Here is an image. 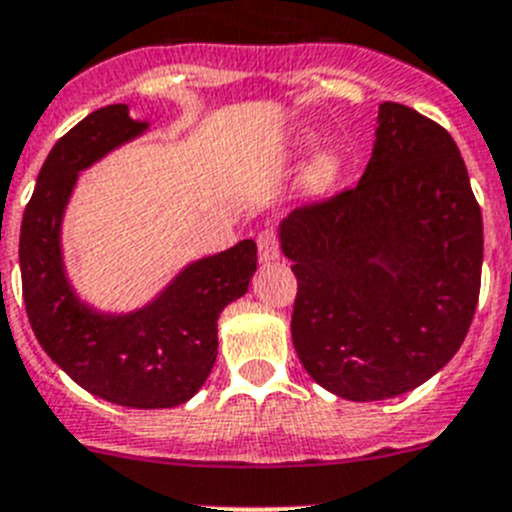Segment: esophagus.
I'll list each match as a JSON object with an SVG mask.
<instances>
[{"mask_svg": "<svg viewBox=\"0 0 512 512\" xmlns=\"http://www.w3.org/2000/svg\"><path fill=\"white\" fill-rule=\"evenodd\" d=\"M256 244H258V258H261L263 263L276 261V258L281 256V244H278V234L273 229L261 231L256 239Z\"/></svg>", "mask_w": 512, "mask_h": 512, "instance_id": "obj_1", "label": "esophagus"}]
</instances>
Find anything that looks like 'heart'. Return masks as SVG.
Masks as SVG:
<instances>
[{"label":"heart","mask_w":512,"mask_h":512,"mask_svg":"<svg viewBox=\"0 0 512 512\" xmlns=\"http://www.w3.org/2000/svg\"><path fill=\"white\" fill-rule=\"evenodd\" d=\"M313 146V134H301L296 141H293V151L296 154H303ZM341 176V159H338L333 151H323L316 159L311 161L306 174V184L311 186L313 191H323L328 186L336 184V179Z\"/></svg>","instance_id":"heart-1"}]
</instances>
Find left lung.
I'll return each instance as SVG.
<instances>
[{
  "label": "left lung",
  "mask_w": 512,
  "mask_h": 512,
  "mask_svg": "<svg viewBox=\"0 0 512 512\" xmlns=\"http://www.w3.org/2000/svg\"><path fill=\"white\" fill-rule=\"evenodd\" d=\"M278 236L298 278L293 346L326 391L401 396L465 341L483 216L453 136L411 106L383 101L356 189L293 209Z\"/></svg>",
  "instance_id": "8db88e82"
}]
</instances>
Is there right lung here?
Here are the masks:
<instances>
[{
    "label": "right lung",
    "instance_id": "1",
    "mask_svg": "<svg viewBox=\"0 0 512 512\" xmlns=\"http://www.w3.org/2000/svg\"><path fill=\"white\" fill-rule=\"evenodd\" d=\"M149 129L129 106L91 111L49 151L24 209L19 268L39 346L74 383L126 408H174L199 393L219 353V313L249 291L256 244L239 241L181 268L146 306L104 313L64 268L62 221L79 174Z\"/></svg>",
    "mask_w": 512,
    "mask_h": 512
}]
</instances>
